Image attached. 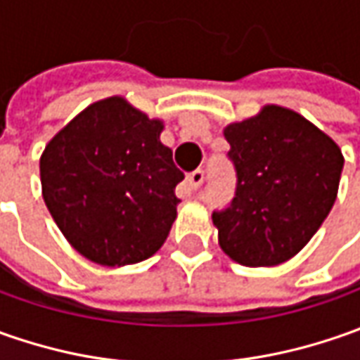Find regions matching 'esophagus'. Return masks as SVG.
<instances>
[{"instance_id":"34e87169","label":"esophagus","mask_w":360,"mask_h":360,"mask_svg":"<svg viewBox=\"0 0 360 360\" xmlns=\"http://www.w3.org/2000/svg\"><path fill=\"white\" fill-rule=\"evenodd\" d=\"M188 190L190 192H196L198 190V186L202 184V180H204V172L202 170H194V172L188 174Z\"/></svg>"}]
</instances>
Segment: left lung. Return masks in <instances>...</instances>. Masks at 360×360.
Wrapping results in <instances>:
<instances>
[{
	"label": "left lung",
	"mask_w": 360,
	"mask_h": 360,
	"mask_svg": "<svg viewBox=\"0 0 360 360\" xmlns=\"http://www.w3.org/2000/svg\"><path fill=\"white\" fill-rule=\"evenodd\" d=\"M236 196L212 214L218 244L242 266H276L321 229L339 192L342 152L312 122L283 105L224 128Z\"/></svg>",
	"instance_id": "obj_1"
}]
</instances>
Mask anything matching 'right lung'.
Wrapping results in <instances>:
<instances>
[{
  "label": "right lung",
  "mask_w": 360,
  "mask_h": 360,
  "mask_svg": "<svg viewBox=\"0 0 360 360\" xmlns=\"http://www.w3.org/2000/svg\"><path fill=\"white\" fill-rule=\"evenodd\" d=\"M164 122L122 98L94 102L39 158L41 194L65 240L102 266L156 255L176 220L184 174L160 142Z\"/></svg>",
  "instance_id": "1"
}]
</instances>
